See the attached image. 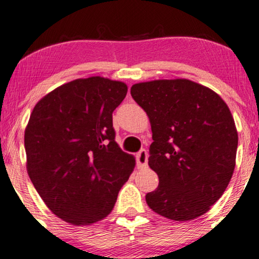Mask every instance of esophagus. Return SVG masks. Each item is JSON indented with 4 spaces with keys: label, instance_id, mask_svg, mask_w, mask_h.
<instances>
[{
    "label": "esophagus",
    "instance_id": "34e87169",
    "mask_svg": "<svg viewBox=\"0 0 259 259\" xmlns=\"http://www.w3.org/2000/svg\"><path fill=\"white\" fill-rule=\"evenodd\" d=\"M147 158H149V154L145 150H142L139 153L137 154V164L139 167H145L147 165Z\"/></svg>",
    "mask_w": 259,
    "mask_h": 259
}]
</instances>
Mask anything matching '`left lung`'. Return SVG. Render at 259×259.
<instances>
[{
    "mask_svg": "<svg viewBox=\"0 0 259 259\" xmlns=\"http://www.w3.org/2000/svg\"><path fill=\"white\" fill-rule=\"evenodd\" d=\"M131 95L152 131L149 166L159 184L146 194L147 206L175 221L203 215L226 190L236 167L238 132L226 102L186 78L137 83Z\"/></svg>",
    "mask_w": 259,
    "mask_h": 259,
    "instance_id": "left-lung-1",
    "label": "left lung"
}]
</instances>
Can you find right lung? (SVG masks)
<instances>
[{
    "label": "right lung",
    "instance_id": "add662e5",
    "mask_svg": "<svg viewBox=\"0 0 259 259\" xmlns=\"http://www.w3.org/2000/svg\"><path fill=\"white\" fill-rule=\"evenodd\" d=\"M127 89L101 76L78 78L46 94L32 110L25 130L27 172L65 223L105 219L133 172L136 158L115 142L112 116Z\"/></svg>",
    "mask_w": 259,
    "mask_h": 259
}]
</instances>
